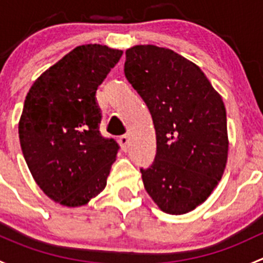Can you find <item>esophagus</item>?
Here are the masks:
<instances>
[{"label": "esophagus", "mask_w": 263, "mask_h": 263, "mask_svg": "<svg viewBox=\"0 0 263 263\" xmlns=\"http://www.w3.org/2000/svg\"><path fill=\"white\" fill-rule=\"evenodd\" d=\"M118 141L119 144H121V146L123 150H127V147H128V135H122V136L118 137Z\"/></svg>", "instance_id": "34e87169"}]
</instances>
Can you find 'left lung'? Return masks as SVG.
<instances>
[{
	"instance_id": "obj_1",
	"label": "left lung",
	"mask_w": 263,
	"mask_h": 263,
	"mask_svg": "<svg viewBox=\"0 0 263 263\" xmlns=\"http://www.w3.org/2000/svg\"><path fill=\"white\" fill-rule=\"evenodd\" d=\"M124 75L156 131L155 159L140 169L145 190L164 213H188L224 173L229 142L221 97L198 66L168 48L127 49Z\"/></svg>"
}]
</instances>
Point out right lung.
I'll list each match as a JSON object with an SVG mask.
<instances>
[{"mask_svg": "<svg viewBox=\"0 0 263 263\" xmlns=\"http://www.w3.org/2000/svg\"><path fill=\"white\" fill-rule=\"evenodd\" d=\"M122 53L100 44L76 47L26 95L21 150L36 184L61 205H85L107 185L119 145L100 134L95 94Z\"/></svg>", "mask_w": 263, "mask_h": 263, "instance_id": "right-lung-1", "label": "right lung"}]
</instances>
